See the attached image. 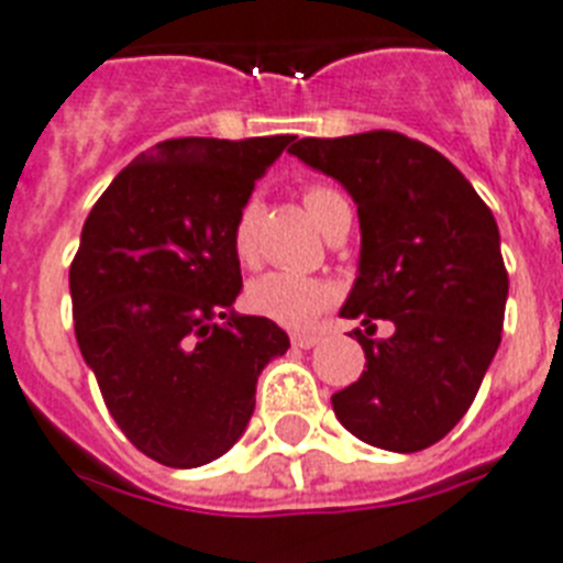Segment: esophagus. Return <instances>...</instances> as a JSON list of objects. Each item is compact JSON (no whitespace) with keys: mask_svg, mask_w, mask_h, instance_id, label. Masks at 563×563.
Returning <instances> with one entry per match:
<instances>
[{"mask_svg":"<svg viewBox=\"0 0 563 563\" xmlns=\"http://www.w3.org/2000/svg\"><path fill=\"white\" fill-rule=\"evenodd\" d=\"M290 340H294L296 349H313L319 343V334H294Z\"/></svg>","mask_w":563,"mask_h":563,"instance_id":"esophagus-1","label":"esophagus"}]
</instances>
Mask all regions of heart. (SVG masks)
Returning a JSON list of instances; mask_svg holds the SVG:
<instances>
[{"label": "heart", "mask_w": 563, "mask_h": 563, "mask_svg": "<svg viewBox=\"0 0 563 563\" xmlns=\"http://www.w3.org/2000/svg\"><path fill=\"white\" fill-rule=\"evenodd\" d=\"M305 209L313 218L322 232L331 229L340 211L349 209L340 191L322 186V183H310L302 191ZM258 223H261V203L250 197L235 214L232 223V250L241 264H253L258 255ZM334 285L325 278L302 276V273H287V269H273L264 276L253 278L246 287V308L258 313V317L278 322L285 328H305L313 319L334 302Z\"/></svg>", "instance_id": "b5f03b06"}]
</instances>
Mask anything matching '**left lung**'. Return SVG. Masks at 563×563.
I'll return each mask as SVG.
<instances>
[{
	"label": "left lung",
	"instance_id": "8db88e82",
	"mask_svg": "<svg viewBox=\"0 0 563 563\" xmlns=\"http://www.w3.org/2000/svg\"><path fill=\"white\" fill-rule=\"evenodd\" d=\"M290 154L357 203V282L340 317L363 319L366 368L331 395L336 418L360 442L424 451L460 424L500 345L509 273L497 220L456 165L395 130L299 139ZM377 318L394 334L372 341Z\"/></svg>",
	"mask_w": 563,
	"mask_h": 563
}]
</instances>
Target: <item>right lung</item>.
Listing matches in <instances>:
<instances>
[{"label": "right lung", "mask_w": 563, "mask_h": 563, "mask_svg": "<svg viewBox=\"0 0 563 563\" xmlns=\"http://www.w3.org/2000/svg\"><path fill=\"white\" fill-rule=\"evenodd\" d=\"M290 142H159L84 223L69 267L80 354L121 433L159 465L223 456L250 424L261 368L290 349L276 322L232 310V223Z\"/></svg>", "instance_id": "1"}]
</instances>
